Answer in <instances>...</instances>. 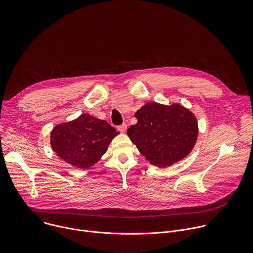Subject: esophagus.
Returning a JSON list of instances; mask_svg holds the SVG:
<instances>
[{
	"mask_svg": "<svg viewBox=\"0 0 253 253\" xmlns=\"http://www.w3.org/2000/svg\"><path fill=\"white\" fill-rule=\"evenodd\" d=\"M117 129H118V131H119V132L124 133V132H126V130H127V125L124 123V124H122V125L118 126V127H117Z\"/></svg>",
	"mask_w": 253,
	"mask_h": 253,
	"instance_id": "esophagus-1",
	"label": "esophagus"
}]
</instances>
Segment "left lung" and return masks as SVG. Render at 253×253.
Here are the masks:
<instances>
[{
	"label": "left lung",
	"instance_id": "1",
	"mask_svg": "<svg viewBox=\"0 0 253 253\" xmlns=\"http://www.w3.org/2000/svg\"><path fill=\"white\" fill-rule=\"evenodd\" d=\"M137 123L127 134L151 164L167 167L185 158L198 135L195 116L180 104L149 102L135 113Z\"/></svg>",
	"mask_w": 253,
	"mask_h": 253
}]
</instances>
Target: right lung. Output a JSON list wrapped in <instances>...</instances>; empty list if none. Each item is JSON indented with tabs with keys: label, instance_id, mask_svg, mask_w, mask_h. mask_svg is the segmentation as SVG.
Listing matches in <instances>:
<instances>
[{
	"label": "right lung",
	"instance_id": "1",
	"mask_svg": "<svg viewBox=\"0 0 253 253\" xmlns=\"http://www.w3.org/2000/svg\"><path fill=\"white\" fill-rule=\"evenodd\" d=\"M118 134L105 120L82 114L73 121L54 127L51 146L57 156L67 163L86 169L98 162Z\"/></svg>",
	"mask_w": 253,
	"mask_h": 253
}]
</instances>
